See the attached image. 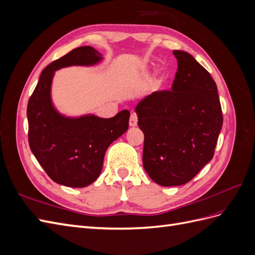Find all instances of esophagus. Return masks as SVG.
I'll use <instances>...</instances> for the list:
<instances>
[{"label": "esophagus", "instance_id": "1", "mask_svg": "<svg viewBox=\"0 0 255 255\" xmlns=\"http://www.w3.org/2000/svg\"><path fill=\"white\" fill-rule=\"evenodd\" d=\"M137 116L135 114H132L129 117V127H136L137 126Z\"/></svg>", "mask_w": 255, "mask_h": 255}]
</instances>
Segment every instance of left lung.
<instances>
[{
	"label": "left lung",
	"mask_w": 255,
	"mask_h": 255,
	"mask_svg": "<svg viewBox=\"0 0 255 255\" xmlns=\"http://www.w3.org/2000/svg\"><path fill=\"white\" fill-rule=\"evenodd\" d=\"M173 54L177 71L171 90L152 92L135 109L144 134L143 168L160 186L194 179L213 158L223 122L211 74L187 52Z\"/></svg>",
	"instance_id": "left-lung-1"
}]
</instances>
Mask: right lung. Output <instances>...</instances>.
<instances>
[{
  "label": "right lung",
  "instance_id": "right-lung-1",
  "mask_svg": "<svg viewBox=\"0 0 255 255\" xmlns=\"http://www.w3.org/2000/svg\"><path fill=\"white\" fill-rule=\"evenodd\" d=\"M103 59L92 47L76 48L54 60L42 71L27 104L28 143L51 179L68 187H86L101 173L105 152L128 128L129 112L113 118L95 115L66 117L54 107L51 87L54 73L70 66H94Z\"/></svg>",
  "mask_w": 255,
  "mask_h": 255
}]
</instances>
